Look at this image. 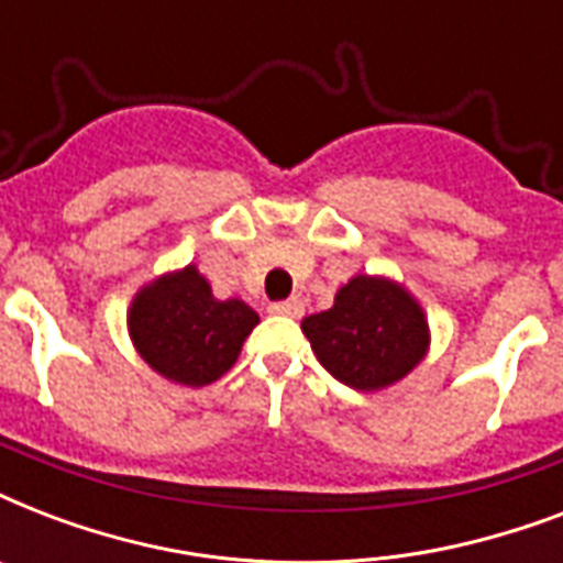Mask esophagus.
I'll list each match as a JSON object with an SVG mask.
<instances>
[{"label": "esophagus", "instance_id": "1", "mask_svg": "<svg viewBox=\"0 0 563 563\" xmlns=\"http://www.w3.org/2000/svg\"><path fill=\"white\" fill-rule=\"evenodd\" d=\"M268 312H272V316L300 318V316H303V300L289 298V300H283V303H272V307H268Z\"/></svg>", "mask_w": 563, "mask_h": 563}]
</instances>
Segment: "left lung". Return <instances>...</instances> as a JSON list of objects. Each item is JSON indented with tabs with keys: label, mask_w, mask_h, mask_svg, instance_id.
Returning a JSON list of instances; mask_svg holds the SVG:
<instances>
[{
	"label": "left lung",
	"mask_w": 563,
	"mask_h": 563,
	"mask_svg": "<svg viewBox=\"0 0 563 563\" xmlns=\"http://www.w3.org/2000/svg\"><path fill=\"white\" fill-rule=\"evenodd\" d=\"M312 353L339 383L383 391L427 360L432 330L420 300L385 274H356L333 307L300 321Z\"/></svg>",
	"instance_id": "left-lung-1"
}]
</instances>
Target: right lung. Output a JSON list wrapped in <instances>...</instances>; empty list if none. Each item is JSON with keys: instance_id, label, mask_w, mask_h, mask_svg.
Listing matches in <instances>:
<instances>
[{"instance_id": "1", "label": "right lung", "mask_w": 563, "mask_h": 563, "mask_svg": "<svg viewBox=\"0 0 563 563\" xmlns=\"http://www.w3.org/2000/svg\"><path fill=\"white\" fill-rule=\"evenodd\" d=\"M260 316L245 300H219L189 263L157 274L128 307V335L140 360L175 385L201 388L236 365Z\"/></svg>"}]
</instances>
